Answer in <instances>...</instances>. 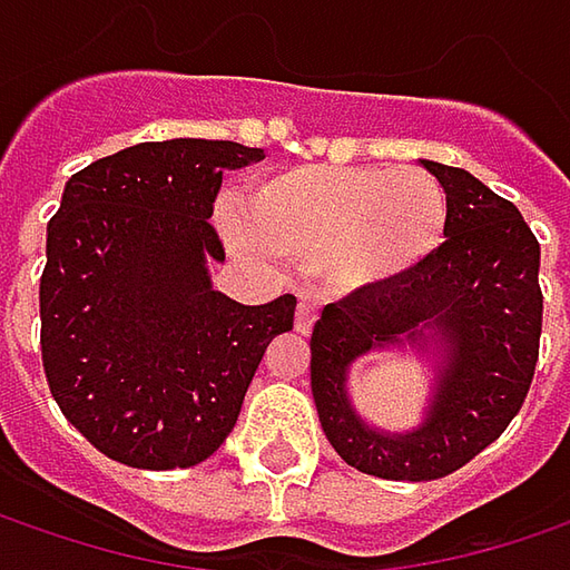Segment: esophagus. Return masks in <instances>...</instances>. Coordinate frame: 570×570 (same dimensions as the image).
<instances>
[{
  "label": "esophagus",
  "instance_id": "1",
  "mask_svg": "<svg viewBox=\"0 0 570 570\" xmlns=\"http://www.w3.org/2000/svg\"><path fill=\"white\" fill-rule=\"evenodd\" d=\"M315 318H318L315 303H299V306H296V332L309 334L312 325H315Z\"/></svg>",
  "mask_w": 570,
  "mask_h": 570
}]
</instances>
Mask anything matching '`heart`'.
Returning a JSON list of instances; mask_svg holds the SVG:
<instances>
[{
  "instance_id": "heart-1",
  "label": "heart",
  "mask_w": 570,
  "mask_h": 570,
  "mask_svg": "<svg viewBox=\"0 0 570 570\" xmlns=\"http://www.w3.org/2000/svg\"><path fill=\"white\" fill-rule=\"evenodd\" d=\"M446 190L421 168L306 165L267 175L238 200V245L315 264L354 296L414 274L446 233Z\"/></svg>"
}]
</instances>
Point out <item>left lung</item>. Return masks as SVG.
<instances>
[{"instance_id": "1", "label": "left lung", "mask_w": 570, "mask_h": 570, "mask_svg": "<svg viewBox=\"0 0 570 570\" xmlns=\"http://www.w3.org/2000/svg\"><path fill=\"white\" fill-rule=\"evenodd\" d=\"M421 165L446 190L443 245L409 277L325 306L309 344L328 443L347 465L395 482L443 479L508 431L542 334L539 242L520 210L465 168ZM380 350H411L432 366L417 429L383 432L350 399V366Z\"/></svg>"}]
</instances>
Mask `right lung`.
I'll return each instance as SVG.
<instances>
[{
  "instance_id": "obj_1",
  "label": "right lung",
  "mask_w": 570,
  "mask_h": 570,
  "mask_svg": "<svg viewBox=\"0 0 570 570\" xmlns=\"http://www.w3.org/2000/svg\"><path fill=\"white\" fill-rule=\"evenodd\" d=\"M264 159L229 139L139 142L76 171L47 226L43 373L66 421L134 469H187L236 428L296 296L242 306L219 293L210 219L223 171Z\"/></svg>"
}]
</instances>
